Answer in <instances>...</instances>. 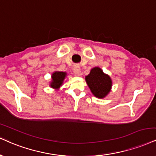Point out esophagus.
<instances>
[{"instance_id": "obj_1", "label": "esophagus", "mask_w": 156, "mask_h": 156, "mask_svg": "<svg viewBox=\"0 0 156 156\" xmlns=\"http://www.w3.org/2000/svg\"><path fill=\"white\" fill-rule=\"evenodd\" d=\"M73 72L75 74L76 76H80V74H81V70H80V67L79 65H74V68H73Z\"/></svg>"}]
</instances>
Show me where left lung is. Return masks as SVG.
<instances>
[{"instance_id":"left-lung-1","label":"left lung","mask_w":156,"mask_h":156,"mask_svg":"<svg viewBox=\"0 0 156 156\" xmlns=\"http://www.w3.org/2000/svg\"><path fill=\"white\" fill-rule=\"evenodd\" d=\"M87 85L95 97L103 98L110 92L112 82L110 76L105 74L98 67H95L85 77Z\"/></svg>"}]
</instances>
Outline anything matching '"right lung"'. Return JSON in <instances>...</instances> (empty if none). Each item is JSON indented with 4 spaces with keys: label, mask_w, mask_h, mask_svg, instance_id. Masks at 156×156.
<instances>
[{
    "label": "right lung",
    "mask_w": 156,
    "mask_h": 156,
    "mask_svg": "<svg viewBox=\"0 0 156 156\" xmlns=\"http://www.w3.org/2000/svg\"><path fill=\"white\" fill-rule=\"evenodd\" d=\"M66 73L61 72H55L52 74V81L51 86L53 88H58L62 84L63 80L66 76Z\"/></svg>",
    "instance_id": "right-lung-1"
}]
</instances>
